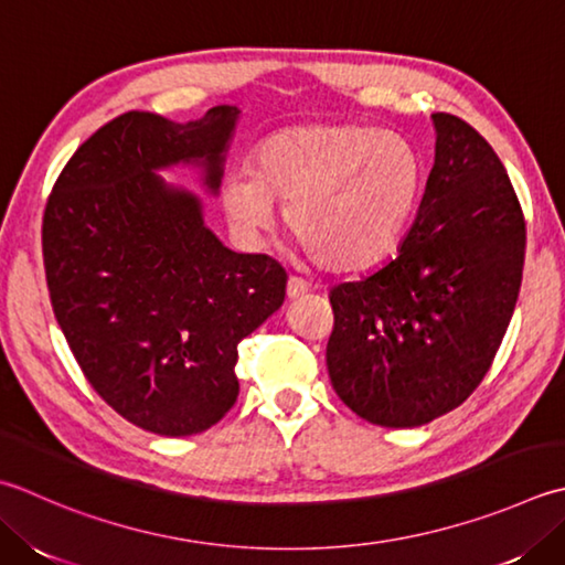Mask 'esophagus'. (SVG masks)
<instances>
[{"label":"esophagus","mask_w":565,"mask_h":565,"mask_svg":"<svg viewBox=\"0 0 565 565\" xmlns=\"http://www.w3.org/2000/svg\"><path fill=\"white\" fill-rule=\"evenodd\" d=\"M308 291V284L303 279H298V276H289V281H286V296L289 298H298Z\"/></svg>","instance_id":"obj_1"}]
</instances>
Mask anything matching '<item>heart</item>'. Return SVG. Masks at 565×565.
Returning <instances> with one entry per match:
<instances>
[{"instance_id":"b5f03b06","label":"heart","mask_w":565,"mask_h":565,"mask_svg":"<svg viewBox=\"0 0 565 565\" xmlns=\"http://www.w3.org/2000/svg\"><path fill=\"white\" fill-rule=\"evenodd\" d=\"M424 166L412 143L352 121H313L274 131L252 173L223 183V207L242 235L257 237L286 205V230L320 269L360 271L390 254L412 217Z\"/></svg>"}]
</instances>
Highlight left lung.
Here are the masks:
<instances>
[{
	"label": "left lung",
	"instance_id": "obj_1",
	"mask_svg": "<svg viewBox=\"0 0 565 565\" xmlns=\"http://www.w3.org/2000/svg\"><path fill=\"white\" fill-rule=\"evenodd\" d=\"M430 119L436 161L399 254L330 291V382L386 428L434 422L478 390L522 289L526 223L500 157L466 119Z\"/></svg>",
	"mask_w": 565,
	"mask_h": 565
}]
</instances>
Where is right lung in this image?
<instances>
[{
  "label": "right lung",
  "instance_id": "right-lung-1",
  "mask_svg": "<svg viewBox=\"0 0 565 565\" xmlns=\"http://www.w3.org/2000/svg\"><path fill=\"white\" fill-rule=\"evenodd\" d=\"M239 109L175 125L125 113L83 141L43 210L46 284L85 380L159 436H193L237 402V345L284 303L286 271L237 254L203 225L191 193L153 169L203 161L217 191Z\"/></svg>",
  "mask_w": 565,
  "mask_h": 565
}]
</instances>
